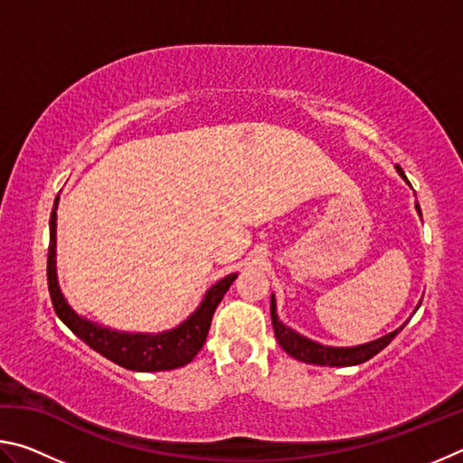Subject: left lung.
Instances as JSON below:
<instances>
[{"mask_svg": "<svg viewBox=\"0 0 463 463\" xmlns=\"http://www.w3.org/2000/svg\"><path fill=\"white\" fill-rule=\"evenodd\" d=\"M396 171L404 177V171L398 165H396ZM417 210L420 214L419 206H417ZM271 325H273V333H276L278 343L281 345V349H284L288 355H292L294 359H298V362L315 364V365H328V367H347V365H359V364L367 362V359L378 355L383 347H388L390 341L394 339V336L404 328V325H402L401 328H396V331L380 336V339H375L372 343L355 345V347H326V345H320L317 341L308 339V336H302L300 333H296L294 328H289L281 323V320L278 318L276 296L273 294H271Z\"/></svg>", "mask_w": 463, "mask_h": 463, "instance_id": "left-lung-1", "label": "left lung"}]
</instances>
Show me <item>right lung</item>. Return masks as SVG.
Segmentation results:
<instances>
[{
	"label": "right lung",
	"mask_w": 463,
	"mask_h": 463,
	"mask_svg": "<svg viewBox=\"0 0 463 463\" xmlns=\"http://www.w3.org/2000/svg\"><path fill=\"white\" fill-rule=\"evenodd\" d=\"M59 202V198H57ZM57 202H54L51 214V245H49V265H46V276H49V292L54 312L71 331L88 343L93 351L104 355L109 362L118 364L132 372H165L175 370L190 364L198 355V351L206 343V336L213 323L214 310L221 304L222 296L231 284L237 279V273L222 278L221 281L208 289L202 304L194 315L184 320L182 325L171 328L165 333L145 335V333H118L112 328L99 326L88 318H81L69 307L61 294L57 281V260H54V247H57Z\"/></svg>",
	"instance_id": "right-lung-1"
}]
</instances>
